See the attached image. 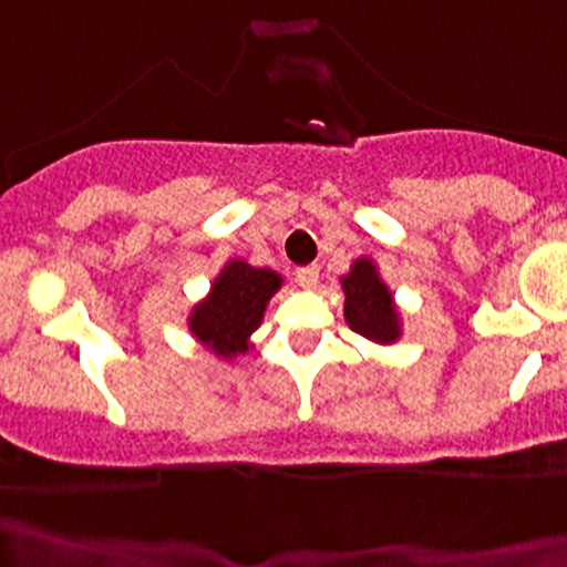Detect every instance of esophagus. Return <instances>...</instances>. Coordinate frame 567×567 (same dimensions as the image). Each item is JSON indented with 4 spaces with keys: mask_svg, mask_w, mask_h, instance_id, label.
Here are the masks:
<instances>
[{
    "mask_svg": "<svg viewBox=\"0 0 567 567\" xmlns=\"http://www.w3.org/2000/svg\"><path fill=\"white\" fill-rule=\"evenodd\" d=\"M295 276H297V284H300L302 289H313V286L318 284V265L300 267V270H297Z\"/></svg>",
    "mask_w": 567,
    "mask_h": 567,
    "instance_id": "obj_1",
    "label": "esophagus"
}]
</instances>
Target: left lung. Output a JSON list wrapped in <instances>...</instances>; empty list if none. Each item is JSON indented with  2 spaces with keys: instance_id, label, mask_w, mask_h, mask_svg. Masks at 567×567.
I'll return each instance as SVG.
<instances>
[{
  "instance_id": "8db88e82",
  "label": "left lung",
  "mask_w": 567,
  "mask_h": 567,
  "mask_svg": "<svg viewBox=\"0 0 567 567\" xmlns=\"http://www.w3.org/2000/svg\"><path fill=\"white\" fill-rule=\"evenodd\" d=\"M340 284L346 291V308H342L346 321L355 334L367 337L378 346H391L402 337L393 295L388 291L372 259H355L351 272L342 276Z\"/></svg>"
}]
</instances>
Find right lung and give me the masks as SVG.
Returning <instances> with one entry per match:
<instances>
[{
  "label": "right lung",
  "instance_id": "obj_1",
  "mask_svg": "<svg viewBox=\"0 0 567 567\" xmlns=\"http://www.w3.org/2000/svg\"><path fill=\"white\" fill-rule=\"evenodd\" d=\"M281 281L276 270L230 259L216 276L206 300L189 313V332L227 361L246 353L251 346L249 337L262 323L267 302L281 289Z\"/></svg>",
  "mask_w": 567,
  "mask_h": 567
}]
</instances>
